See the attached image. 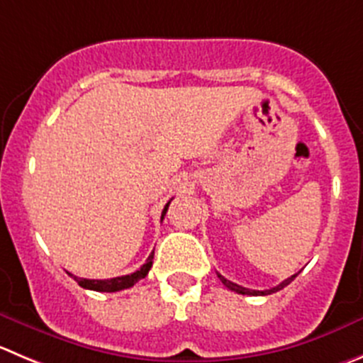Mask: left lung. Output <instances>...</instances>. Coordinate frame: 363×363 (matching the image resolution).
<instances>
[{
  "label": "left lung",
  "mask_w": 363,
  "mask_h": 363,
  "mask_svg": "<svg viewBox=\"0 0 363 363\" xmlns=\"http://www.w3.org/2000/svg\"><path fill=\"white\" fill-rule=\"evenodd\" d=\"M217 276H219V279L220 281L224 283V285H226L228 289H230V291H233V292H237V294H244V296H267V294H272V292H278V291H281L283 287H287L289 283L292 281V279L296 278V276H298V272H296V274H292L291 278H287V279H283L281 283H279V285H276V287H272V289H269V291H251V289H246V287H240V285H237V283H233V281H230V279H226L224 278L223 274H219V272H217Z\"/></svg>",
  "instance_id": "8db88e82"
}]
</instances>
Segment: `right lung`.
<instances>
[{
	"instance_id": "1",
	"label": "right lung",
	"mask_w": 363,
	"mask_h": 363,
	"mask_svg": "<svg viewBox=\"0 0 363 363\" xmlns=\"http://www.w3.org/2000/svg\"><path fill=\"white\" fill-rule=\"evenodd\" d=\"M167 205L164 206V212H162L160 220H164L165 212H167ZM153 257H155V251L147 257L146 264L139 269V271L132 272V274H126V276H117V278H110V279H87V278H78V276L71 274L72 278L78 281V285L84 289H89V291H96V292H117V291H123V289H130L133 287L137 281H140L143 278H146V274L150 272L151 265H153Z\"/></svg>"
}]
</instances>
